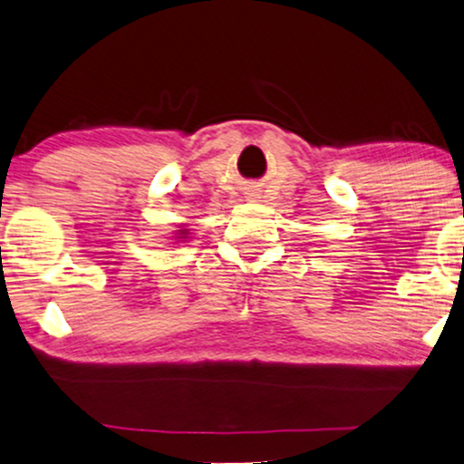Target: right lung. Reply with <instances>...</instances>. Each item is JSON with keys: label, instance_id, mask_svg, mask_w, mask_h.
<instances>
[{"label": "right lung", "instance_id": "right-lung-1", "mask_svg": "<svg viewBox=\"0 0 464 464\" xmlns=\"http://www.w3.org/2000/svg\"><path fill=\"white\" fill-rule=\"evenodd\" d=\"M179 234H181V237H177V238H186V234H188V230H179Z\"/></svg>", "mask_w": 464, "mask_h": 464}]
</instances>
